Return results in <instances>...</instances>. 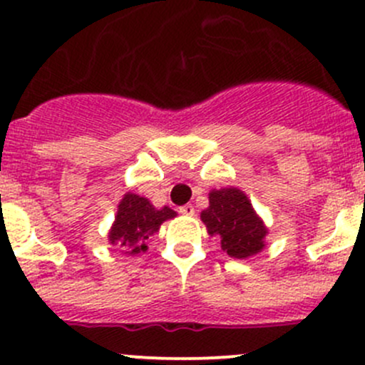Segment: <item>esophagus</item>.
Here are the masks:
<instances>
[{"instance_id":"1","label":"esophagus","mask_w":365,"mask_h":365,"mask_svg":"<svg viewBox=\"0 0 365 365\" xmlns=\"http://www.w3.org/2000/svg\"><path fill=\"white\" fill-rule=\"evenodd\" d=\"M180 213L185 215V217H192V215L195 213V210H194L192 205H185V206H182V208H180Z\"/></svg>"}]
</instances>
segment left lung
<instances>
[{
  "label": "left lung",
  "mask_w": 365,
  "mask_h": 365,
  "mask_svg": "<svg viewBox=\"0 0 365 365\" xmlns=\"http://www.w3.org/2000/svg\"><path fill=\"white\" fill-rule=\"evenodd\" d=\"M210 206L201 212L210 236L220 240L222 250L234 259H248L266 247L267 227L253 210L248 195L237 187L210 190Z\"/></svg>",
  "instance_id": "8db88e82"
}]
</instances>
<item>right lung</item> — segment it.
Here are the masks:
<instances>
[{
	"label": "right lung",
	"instance_id": "obj_1",
	"mask_svg": "<svg viewBox=\"0 0 365 365\" xmlns=\"http://www.w3.org/2000/svg\"><path fill=\"white\" fill-rule=\"evenodd\" d=\"M176 217L170 206L157 210L143 195L125 192L117 206V215L108 231L110 245L125 255L148 250V241L159 232L160 225Z\"/></svg>",
	"mask_w": 365,
	"mask_h": 365
}]
</instances>
